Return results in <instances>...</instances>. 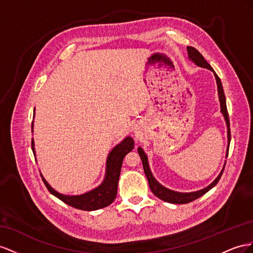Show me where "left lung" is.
<instances>
[{"mask_svg": "<svg viewBox=\"0 0 253 253\" xmlns=\"http://www.w3.org/2000/svg\"><path fill=\"white\" fill-rule=\"evenodd\" d=\"M187 55H189V59L191 61H193L195 64H196V66L212 71L214 76H215L216 84H217L218 98H219V103H220V111H221V113L223 115V119H225L226 124H227V135H228V146H227V153H226V158H227L228 153H229L230 141H231V133H230V122H229V115H228V110H227L226 96H225V92H223V88H222V84H221V82H220V78L217 76V74L215 73V71L212 69V67L206 61V59L204 58V56L201 55L196 48L192 47V46H187ZM138 153H139L140 158L142 160L144 172H145L146 178L148 180V184H149L151 192H153L159 199H161L163 201H167V203H169V204H177V205L189 204V203H191V201L203 196V195H205L207 192L210 191L212 187H214L216 184H217V182L219 181V179L222 175V171H223V169H225V165H226V163L223 164L222 169L219 172V175L215 178V180L211 184H209L207 187H205V189L196 191V192L181 193V192H176V191L169 190V189H168V187H165L162 184L159 183L156 180V178L154 177L153 172H151V170H150L146 154L144 153V150L141 147L138 148Z\"/></svg>", "mask_w": 253, "mask_h": 253, "instance_id": "obj_1", "label": "left lung"}]
</instances>
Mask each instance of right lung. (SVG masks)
Segmentation results:
<instances>
[{"label":"right lung","instance_id":"right-lung-1","mask_svg":"<svg viewBox=\"0 0 253 253\" xmlns=\"http://www.w3.org/2000/svg\"><path fill=\"white\" fill-rule=\"evenodd\" d=\"M35 118V109H34ZM32 132H34V122L32 123ZM134 142L131 136H126L117 146H114L107 157L106 161V172L103 182L95 189L81 195H64L54 190L52 186L41 175L43 182L46 185L50 194H53L64 204H67L75 209H79L83 211H95L98 209H103L111 205L118 194V184L121 174V169L124 157L130 153L133 149ZM32 149L34 156H36L35 142L32 139Z\"/></svg>","mask_w":253,"mask_h":253}]
</instances>
